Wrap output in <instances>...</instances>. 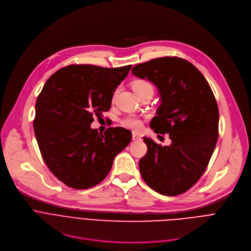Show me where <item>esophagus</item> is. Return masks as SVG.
<instances>
[{
  "mask_svg": "<svg viewBox=\"0 0 251 251\" xmlns=\"http://www.w3.org/2000/svg\"><path fill=\"white\" fill-rule=\"evenodd\" d=\"M132 140L133 141H140L141 140V136H139L137 134H133L132 135Z\"/></svg>",
  "mask_w": 251,
  "mask_h": 251,
  "instance_id": "1",
  "label": "esophagus"
}]
</instances>
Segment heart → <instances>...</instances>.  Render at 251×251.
Instances as JSON below:
<instances>
[{
  "mask_svg": "<svg viewBox=\"0 0 251 251\" xmlns=\"http://www.w3.org/2000/svg\"><path fill=\"white\" fill-rule=\"evenodd\" d=\"M134 91L137 93H141L144 91H153L154 92V87L152 85V83H150L147 80H136L133 82L132 84ZM117 94V90L114 92V97ZM122 125L128 129H131L133 131H139L142 128L143 122L140 118L135 117V116H128L126 118H124L121 121Z\"/></svg>",
  "mask_w": 251,
  "mask_h": 251,
  "instance_id": "b5f03b06",
  "label": "heart"
}]
</instances>
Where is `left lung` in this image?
<instances>
[{
    "instance_id": "obj_1",
    "label": "left lung",
    "mask_w": 251,
    "mask_h": 251,
    "mask_svg": "<svg viewBox=\"0 0 251 251\" xmlns=\"http://www.w3.org/2000/svg\"><path fill=\"white\" fill-rule=\"evenodd\" d=\"M132 74L157 86L161 105L150 127L172 140L170 146H162L143 138L148 150L139 162L141 176L161 195H181L200 180L216 148V97L201 71L181 57L154 58L135 65Z\"/></svg>"
}]
</instances>
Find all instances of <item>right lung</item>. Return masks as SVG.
Instances as JSON below:
<instances>
[{
	"mask_svg": "<svg viewBox=\"0 0 251 251\" xmlns=\"http://www.w3.org/2000/svg\"><path fill=\"white\" fill-rule=\"evenodd\" d=\"M131 67L70 64L46 82L35 104L33 129L45 163L66 186L85 190L101 183L130 143L127 129L110 127L101 134L90 124L94 115L99 118L110 109L114 91Z\"/></svg>",
	"mask_w": 251,
	"mask_h": 251,
	"instance_id": "right-lung-1",
	"label": "right lung"
}]
</instances>
